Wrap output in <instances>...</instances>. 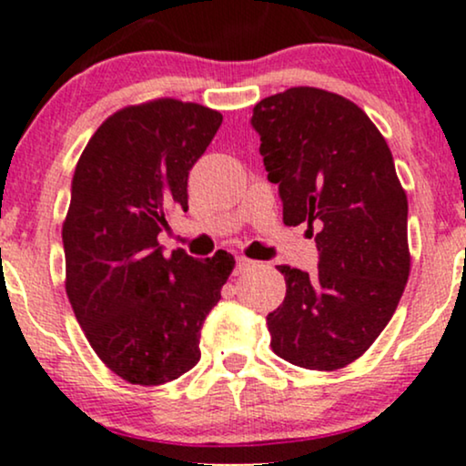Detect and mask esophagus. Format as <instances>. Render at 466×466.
<instances>
[{
  "label": "esophagus",
  "instance_id": "obj_1",
  "mask_svg": "<svg viewBox=\"0 0 466 466\" xmlns=\"http://www.w3.org/2000/svg\"><path fill=\"white\" fill-rule=\"evenodd\" d=\"M251 265H254V263H251L249 258H245V256H237V274H238V271L249 269Z\"/></svg>",
  "mask_w": 466,
  "mask_h": 466
}]
</instances>
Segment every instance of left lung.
<instances>
[{"mask_svg": "<svg viewBox=\"0 0 466 466\" xmlns=\"http://www.w3.org/2000/svg\"><path fill=\"white\" fill-rule=\"evenodd\" d=\"M282 221L307 223L318 271L278 265L287 296L267 315L271 349L293 366L337 370L372 346L410 276L408 197L370 117L350 100L291 87L254 106Z\"/></svg>", "mask_w": 466, "mask_h": 466, "instance_id": "obj_1", "label": "left lung"}]
</instances>
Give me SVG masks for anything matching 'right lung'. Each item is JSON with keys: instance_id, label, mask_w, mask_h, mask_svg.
<instances>
[{"instance_id": "obj_1", "label": "right lung", "mask_w": 466, "mask_h": 466, "mask_svg": "<svg viewBox=\"0 0 466 466\" xmlns=\"http://www.w3.org/2000/svg\"><path fill=\"white\" fill-rule=\"evenodd\" d=\"M218 111L159 98L106 117L80 155L63 223L66 291L96 355L117 377L162 386L199 361L206 315L234 256L166 258L157 234L188 210V173L221 127Z\"/></svg>"}]
</instances>
